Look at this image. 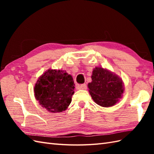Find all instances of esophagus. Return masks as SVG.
<instances>
[{
    "label": "esophagus",
    "instance_id": "34e87169",
    "mask_svg": "<svg viewBox=\"0 0 154 154\" xmlns=\"http://www.w3.org/2000/svg\"><path fill=\"white\" fill-rule=\"evenodd\" d=\"M79 88H80L81 89L85 90V89H87V85H86L85 83H84V84H81V85H79Z\"/></svg>",
    "mask_w": 154,
    "mask_h": 154
}]
</instances>
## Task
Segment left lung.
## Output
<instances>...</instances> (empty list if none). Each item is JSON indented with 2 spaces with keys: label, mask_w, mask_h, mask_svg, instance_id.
<instances>
[{
  "label": "left lung",
  "mask_w": 154,
  "mask_h": 154,
  "mask_svg": "<svg viewBox=\"0 0 154 154\" xmlns=\"http://www.w3.org/2000/svg\"><path fill=\"white\" fill-rule=\"evenodd\" d=\"M92 82L88 84L91 97L103 107L113 106L121 98L124 91L122 79L102 67H95L91 76Z\"/></svg>",
  "instance_id": "obj_1"
}]
</instances>
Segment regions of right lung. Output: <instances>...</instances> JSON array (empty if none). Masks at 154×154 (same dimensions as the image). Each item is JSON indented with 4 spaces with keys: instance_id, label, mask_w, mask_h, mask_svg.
I'll return each mask as SVG.
<instances>
[{
    "instance_id": "add662e5",
    "label": "right lung",
    "mask_w": 154,
    "mask_h": 154,
    "mask_svg": "<svg viewBox=\"0 0 154 154\" xmlns=\"http://www.w3.org/2000/svg\"><path fill=\"white\" fill-rule=\"evenodd\" d=\"M74 81L65 71L49 69L39 78L34 87L35 99L51 112L66 110L74 93Z\"/></svg>"
}]
</instances>
